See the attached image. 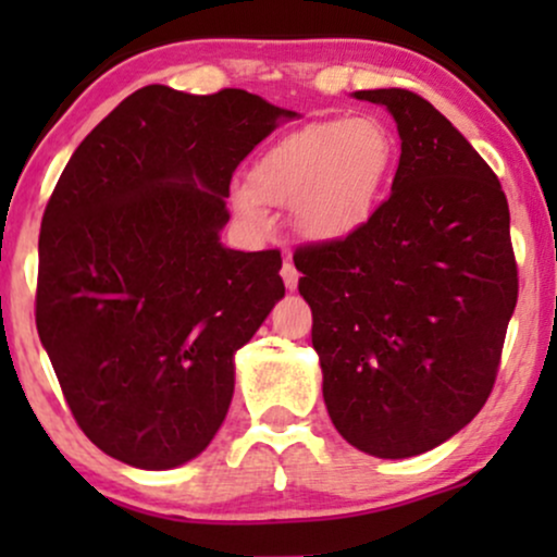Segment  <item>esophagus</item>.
Returning a JSON list of instances; mask_svg holds the SVG:
<instances>
[{
    "instance_id": "obj_1",
    "label": "esophagus",
    "mask_w": 557,
    "mask_h": 557,
    "mask_svg": "<svg viewBox=\"0 0 557 557\" xmlns=\"http://www.w3.org/2000/svg\"><path fill=\"white\" fill-rule=\"evenodd\" d=\"M280 274H283V283H285L287 290H296V287H298V272H296V267H293V261H285Z\"/></svg>"
}]
</instances>
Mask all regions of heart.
I'll use <instances>...</instances> for the list:
<instances>
[{"mask_svg":"<svg viewBox=\"0 0 557 557\" xmlns=\"http://www.w3.org/2000/svg\"><path fill=\"white\" fill-rule=\"evenodd\" d=\"M393 133L374 117L314 120L261 151L248 181L230 185L235 214L270 227V209H290L293 227L311 243L359 233L380 209L395 170Z\"/></svg>","mask_w":557,"mask_h":557,"instance_id":"1","label":"heart"}]
</instances>
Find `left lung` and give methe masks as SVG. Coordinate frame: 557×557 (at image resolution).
Wrapping results in <instances>:
<instances>
[{
    "instance_id": "1",
    "label": "left lung",
    "mask_w": 557,
    "mask_h": 557,
    "mask_svg": "<svg viewBox=\"0 0 557 557\" xmlns=\"http://www.w3.org/2000/svg\"><path fill=\"white\" fill-rule=\"evenodd\" d=\"M393 114L400 162L359 233L293 257L335 430L374 458L443 445L482 411L519 298L508 201L421 96L354 91Z\"/></svg>"
}]
</instances>
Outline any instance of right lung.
Masks as SVG:
<instances>
[{
  "label": "right lung",
  "mask_w": 557,
  "mask_h": 557,
  "mask_svg": "<svg viewBox=\"0 0 557 557\" xmlns=\"http://www.w3.org/2000/svg\"><path fill=\"white\" fill-rule=\"evenodd\" d=\"M298 112L144 86L83 138L38 238L36 327L86 437L177 469L227 417L235 354L285 296L280 251L220 240L230 177Z\"/></svg>",
  "instance_id": "add662e5"
}]
</instances>
